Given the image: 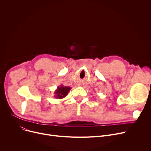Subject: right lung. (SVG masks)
Listing matches in <instances>:
<instances>
[{"instance_id":"add662e5","label":"right lung","mask_w":151,"mask_h":151,"mask_svg":"<svg viewBox=\"0 0 151 151\" xmlns=\"http://www.w3.org/2000/svg\"><path fill=\"white\" fill-rule=\"evenodd\" d=\"M70 89V87L64 86L62 84L60 86L58 87L56 90L54 91V97L58 99H62L67 96V94Z\"/></svg>"}]
</instances>
